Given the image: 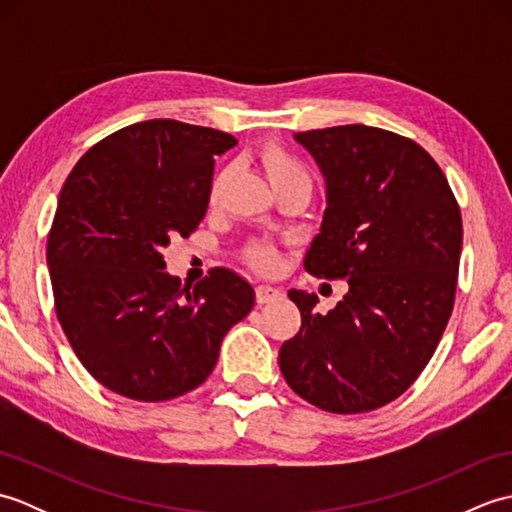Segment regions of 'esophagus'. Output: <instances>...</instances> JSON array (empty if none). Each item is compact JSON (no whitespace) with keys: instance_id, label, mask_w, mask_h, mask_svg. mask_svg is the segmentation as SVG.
<instances>
[{"instance_id":"34e87169","label":"esophagus","mask_w":512,"mask_h":512,"mask_svg":"<svg viewBox=\"0 0 512 512\" xmlns=\"http://www.w3.org/2000/svg\"><path fill=\"white\" fill-rule=\"evenodd\" d=\"M255 299H257L259 306H264V303H273V301L284 299V290L273 288V286H257L255 288Z\"/></svg>"}]
</instances>
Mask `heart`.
Instances as JSON below:
<instances>
[{
    "label": "heart",
    "mask_w": 512,
    "mask_h": 512,
    "mask_svg": "<svg viewBox=\"0 0 512 512\" xmlns=\"http://www.w3.org/2000/svg\"><path fill=\"white\" fill-rule=\"evenodd\" d=\"M259 165L264 167L266 176L273 184L275 191L281 187H288V184H306V187L312 189V173L310 169L303 165V160L299 156L292 154L290 149L279 143H266L259 147L257 151ZM228 173L226 171H217L211 184H209V204L215 206L217 200H220V193L226 184ZM242 259L250 266L259 270V273H275L281 264V255L279 250L268 244V242H248L242 250Z\"/></svg>",
    "instance_id": "b5f03b06"
}]
</instances>
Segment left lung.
<instances>
[{
    "instance_id": "8db88e82",
    "label": "left lung",
    "mask_w": 512,
    "mask_h": 512,
    "mask_svg": "<svg viewBox=\"0 0 512 512\" xmlns=\"http://www.w3.org/2000/svg\"><path fill=\"white\" fill-rule=\"evenodd\" d=\"M328 184V209L303 266L347 279L321 314L290 290L301 330L281 345L290 389L332 413L374 411L416 383L453 312L462 215L438 162L411 138L339 125L295 134Z\"/></svg>"
}]
</instances>
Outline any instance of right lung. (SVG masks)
<instances>
[{
	"instance_id": "1",
	"label": "right lung",
	"mask_w": 512,
	"mask_h": 512,
	"mask_svg": "<svg viewBox=\"0 0 512 512\" xmlns=\"http://www.w3.org/2000/svg\"><path fill=\"white\" fill-rule=\"evenodd\" d=\"M235 145L220 129L154 118L96 143L63 184L46 246L54 310L114 394L162 402L200 387L255 306V290L226 268L193 288L162 273V248L200 226L215 156Z\"/></svg>"
}]
</instances>
